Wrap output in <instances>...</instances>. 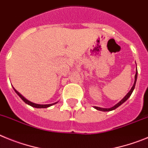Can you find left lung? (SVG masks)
Here are the masks:
<instances>
[{
	"label": "left lung",
	"instance_id": "left-lung-1",
	"mask_svg": "<svg viewBox=\"0 0 148 148\" xmlns=\"http://www.w3.org/2000/svg\"><path fill=\"white\" fill-rule=\"evenodd\" d=\"M137 74H138V71H137V69H136V74H135V79H134V85H133L132 88H131V89H130V91H129V92L127 93V94H126L125 97H124V98L122 99V100L119 101V102H118V103L116 104L115 106H113V107L110 108H99V107H97V106H94V108L97 109V110H101V111H110V110H115V109L119 107V106H120L121 105H122V104H123L124 102H125V101L127 100V99H128L129 97H130V95L132 94L133 91H134V88H135L136 82Z\"/></svg>",
	"mask_w": 148,
	"mask_h": 148
}]
</instances>
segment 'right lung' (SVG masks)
Wrapping results in <instances>:
<instances>
[{
	"label": "right lung",
	"instance_id": "right-lung-1",
	"mask_svg": "<svg viewBox=\"0 0 148 148\" xmlns=\"http://www.w3.org/2000/svg\"><path fill=\"white\" fill-rule=\"evenodd\" d=\"M13 89H14V91H15L16 94H18V95L20 97H21V99H22V100L23 101V102H24L25 103L28 104V105H29V106H32V107L36 108H46L50 107V106H53V105H54V104L58 103V102H54V103H52V104H46V105H40V104L34 103V102H30V101H29V100L26 99V98H25V97L22 95V94H21L19 92H18V90H15V88H14V87H13Z\"/></svg>",
	"mask_w": 148,
	"mask_h": 148
}]
</instances>
